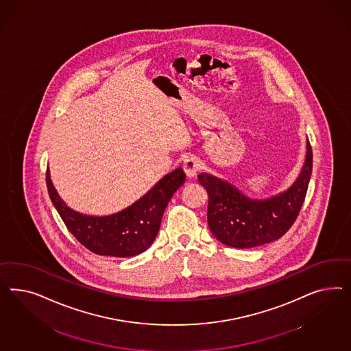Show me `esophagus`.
<instances>
[{"label": "esophagus", "instance_id": "34e87169", "mask_svg": "<svg viewBox=\"0 0 351 351\" xmlns=\"http://www.w3.org/2000/svg\"><path fill=\"white\" fill-rule=\"evenodd\" d=\"M199 170V165H198V162L194 160V158H186V160H184V163H182V171H184V173L188 176V178H194L195 175H197V172Z\"/></svg>", "mask_w": 351, "mask_h": 351}]
</instances>
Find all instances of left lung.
I'll list each match as a JSON object with an SVG mask.
<instances>
[{"instance_id": "left-lung-1", "label": "left lung", "mask_w": 351, "mask_h": 351, "mask_svg": "<svg viewBox=\"0 0 351 351\" xmlns=\"http://www.w3.org/2000/svg\"><path fill=\"white\" fill-rule=\"evenodd\" d=\"M313 170V152L306 140V156L298 179L266 199L247 197L229 181L202 172L198 181L208 194L207 221L211 233L223 245L251 248L266 245L287 233L295 223L308 191Z\"/></svg>"}]
</instances>
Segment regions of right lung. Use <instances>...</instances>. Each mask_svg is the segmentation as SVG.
<instances>
[{
    "instance_id": "add662e5",
    "label": "right lung",
    "mask_w": 351,
    "mask_h": 351,
    "mask_svg": "<svg viewBox=\"0 0 351 351\" xmlns=\"http://www.w3.org/2000/svg\"><path fill=\"white\" fill-rule=\"evenodd\" d=\"M185 181L182 169L162 178L140 199L119 213L90 216L66 206L46 172L49 195L68 230L96 255L131 257L147 251L160 230L162 216L173 193Z\"/></svg>"
}]
</instances>
